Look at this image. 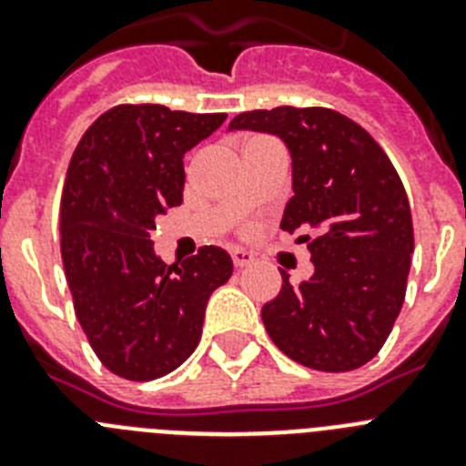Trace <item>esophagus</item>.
<instances>
[{
    "instance_id": "34e87169",
    "label": "esophagus",
    "mask_w": 466,
    "mask_h": 466,
    "mask_svg": "<svg viewBox=\"0 0 466 466\" xmlns=\"http://www.w3.org/2000/svg\"><path fill=\"white\" fill-rule=\"evenodd\" d=\"M230 257H233L236 268H245V266H249V263L254 261V257L247 252V249H233V252H230Z\"/></svg>"
}]
</instances>
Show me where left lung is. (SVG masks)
Listing matches in <instances>:
<instances>
[{
    "instance_id": "8db88e82",
    "label": "left lung",
    "mask_w": 466,
    "mask_h": 466,
    "mask_svg": "<svg viewBox=\"0 0 466 466\" xmlns=\"http://www.w3.org/2000/svg\"><path fill=\"white\" fill-rule=\"evenodd\" d=\"M228 130L275 135L291 156L294 196L279 228L308 242L315 273L261 308L270 340L317 371H352L378 355L403 306L413 254L410 205L397 170L352 118L324 106L238 114Z\"/></svg>"
}]
</instances>
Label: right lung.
Segmentation results:
<instances>
[{
  "mask_svg": "<svg viewBox=\"0 0 466 466\" xmlns=\"http://www.w3.org/2000/svg\"><path fill=\"white\" fill-rule=\"evenodd\" d=\"M226 114L118 105L81 137L60 203V252L74 310L102 364L156 380L191 357L205 308L233 261L200 247L182 266L154 252L156 219L182 205L184 154Z\"/></svg>",
  "mask_w": 466,
  "mask_h": 466,
  "instance_id": "obj_1",
  "label": "right lung"
}]
</instances>
